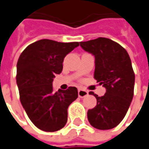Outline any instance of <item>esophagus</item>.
<instances>
[{
	"instance_id": "34e87169",
	"label": "esophagus",
	"mask_w": 149,
	"mask_h": 149,
	"mask_svg": "<svg viewBox=\"0 0 149 149\" xmlns=\"http://www.w3.org/2000/svg\"><path fill=\"white\" fill-rule=\"evenodd\" d=\"M86 95H88V91L83 90V89H78V96L80 98H84Z\"/></svg>"
}]
</instances>
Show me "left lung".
Listing matches in <instances>:
<instances>
[{"instance_id": "left-lung-1", "label": "left lung", "mask_w": 149, "mask_h": 149, "mask_svg": "<svg viewBox=\"0 0 149 149\" xmlns=\"http://www.w3.org/2000/svg\"><path fill=\"white\" fill-rule=\"evenodd\" d=\"M84 50L95 58L94 77L106 89L104 96L89 94L97 100V105L89 109L91 125L99 130L116 127L128 111L134 95V73L130 56L121 45L105 37L81 42Z\"/></svg>"}]
</instances>
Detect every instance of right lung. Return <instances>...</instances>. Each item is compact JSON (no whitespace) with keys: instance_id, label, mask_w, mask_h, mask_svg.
I'll list each match as a JSON object with an SVG mask.
<instances>
[{"instance_id":"1","label":"right lung","mask_w":149,"mask_h":149,"mask_svg":"<svg viewBox=\"0 0 149 149\" xmlns=\"http://www.w3.org/2000/svg\"><path fill=\"white\" fill-rule=\"evenodd\" d=\"M79 42L42 39L29 45L17 63L16 81L20 101L32 122L40 130L54 132L68 121V108L78 97L77 89L53 91L54 78L61 73L63 62Z\"/></svg>"}]
</instances>
